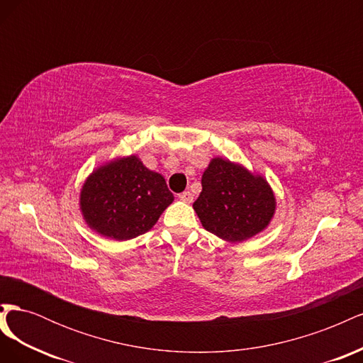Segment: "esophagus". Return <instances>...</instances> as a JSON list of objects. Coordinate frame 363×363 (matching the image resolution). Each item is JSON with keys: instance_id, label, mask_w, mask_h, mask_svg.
<instances>
[{"instance_id": "1", "label": "esophagus", "mask_w": 363, "mask_h": 363, "mask_svg": "<svg viewBox=\"0 0 363 363\" xmlns=\"http://www.w3.org/2000/svg\"><path fill=\"white\" fill-rule=\"evenodd\" d=\"M179 199L184 203H192L194 201V195L189 191H184L182 194H179Z\"/></svg>"}]
</instances>
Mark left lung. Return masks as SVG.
I'll list each match as a JSON object with an SVG mask.
<instances>
[{
    "instance_id": "left-lung-1",
    "label": "left lung",
    "mask_w": 363,
    "mask_h": 363,
    "mask_svg": "<svg viewBox=\"0 0 363 363\" xmlns=\"http://www.w3.org/2000/svg\"><path fill=\"white\" fill-rule=\"evenodd\" d=\"M201 186L195 212L207 232L230 242L262 232L276 211V199L265 180L221 157L208 164Z\"/></svg>"
}]
</instances>
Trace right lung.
Masks as SVG:
<instances>
[{
    "mask_svg": "<svg viewBox=\"0 0 363 363\" xmlns=\"http://www.w3.org/2000/svg\"><path fill=\"white\" fill-rule=\"evenodd\" d=\"M172 200L162 175L130 156L96 169L83 186L80 206L91 228L127 240L147 233Z\"/></svg>",
    "mask_w": 363,
    "mask_h": 363,
    "instance_id": "obj_1",
    "label": "right lung"
}]
</instances>
